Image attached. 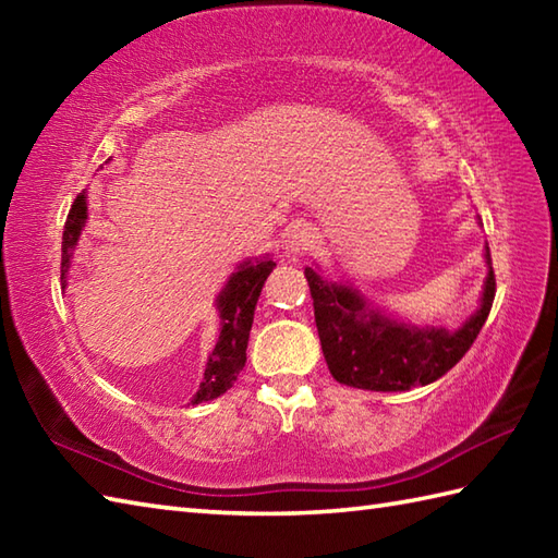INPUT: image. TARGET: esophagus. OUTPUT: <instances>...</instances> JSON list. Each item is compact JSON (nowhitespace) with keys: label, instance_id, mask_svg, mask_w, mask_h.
<instances>
[{"label":"esophagus","instance_id":"obj_1","mask_svg":"<svg viewBox=\"0 0 558 558\" xmlns=\"http://www.w3.org/2000/svg\"><path fill=\"white\" fill-rule=\"evenodd\" d=\"M312 244H314V230L306 228V225H298V228L290 230L282 248H286V256L298 258L306 252V248H312Z\"/></svg>","mask_w":558,"mask_h":558}]
</instances>
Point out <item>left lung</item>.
Wrapping results in <instances>:
<instances>
[{"label":"left lung","instance_id":"left-lung-1","mask_svg":"<svg viewBox=\"0 0 558 558\" xmlns=\"http://www.w3.org/2000/svg\"><path fill=\"white\" fill-rule=\"evenodd\" d=\"M487 278L475 314L458 328L414 326L366 302L360 290L328 280L318 266L304 268L310 282L322 350L338 384L364 390H410L441 378L462 360L487 322L496 280L489 246Z\"/></svg>","mask_w":558,"mask_h":558}]
</instances>
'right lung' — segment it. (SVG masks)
Here are the masks:
<instances>
[{"mask_svg":"<svg viewBox=\"0 0 558 558\" xmlns=\"http://www.w3.org/2000/svg\"><path fill=\"white\" fill-rule=\"evenodd\" d=\"M88 222V192H81L71 206L66 225H64V236H62V286L66 288V276L71 268V258L78 246V236ZM276 268V260L270 254L254 256L242 260L236 266L228 282H225L222 290L216 298V310H218V340L216 348L208 354L204 381H201L196 396L192 398V405L198 402H208L222 396L225 390L232 388L236 376L244 369L246 362V345H248V330L254 324V312L260 288H264L266 278L270 270Z\"/></svg>","mask_w":558,"mask_h":558,"instance_id":"right-lung-1","label":"right lung"}]
</instances>
